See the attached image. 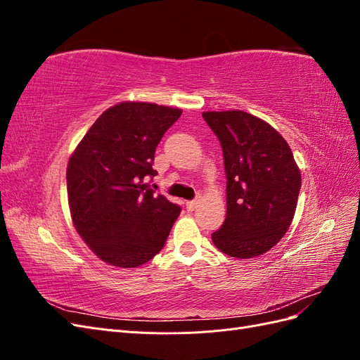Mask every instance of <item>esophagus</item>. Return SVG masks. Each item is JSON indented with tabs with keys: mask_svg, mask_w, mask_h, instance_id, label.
<instances>
[{
	"mask_svg": "<svg viewBox=\"0 0 360 360\" xmlns=\"http://www.w3.org/2000/svg\"><path fill=\"white\" fill-rule=\"evenodd\" d=\"M198 204H200V201L198 200H193V201H188L186 202V209L189 210V212H193L195 209H197L198 207Z\"/></svg>",
	"mask_w": 360,
	"mask_h": 360,
	"instance_id": "34e87169",
	"label": "esophagus"
}]
</instances>
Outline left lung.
<instances>
[{
	"label": "left lung",
	"instance_id": "1",
	"mask_svg": "<svg viewBox=\"0 0 360 360\" xmlns=\"http://www.w3.org/2000/svg\"><path fill=\"white\" fill-rule=\"evenodd\" d=\"M219 138L226 172V217L212 234L234 258H254L274 248L292 222L302 184L287 141L264 120L245 111H205Z\"/></svg>",
	"mask_w": 360,
	"mask_h": 360
}]
</instances>
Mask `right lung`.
I'll use <instances>...</instances> for the list:
<instances>
[{
	"instance_id": "1",
	"label": "right lung",
	"mask_w": 360,
	"mask_h": 360,
	"mask_svg": "<svg viewBox=\"0 0 360 360\" xmlns=\"http://www.w3.org/2000/svg\"><path fill=\"white\" fill-rule=\"evenodd\" d=\"M180 108L120 102L86 130L68 163V198L75 230L106 264L132 269L167 242L180 207L155 195V151Z\"/></svg>"
}]
</instances>
